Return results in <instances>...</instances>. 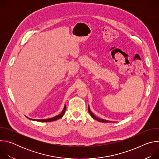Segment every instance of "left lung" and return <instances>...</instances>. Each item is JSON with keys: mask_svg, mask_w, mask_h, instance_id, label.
<instances>
[{"mask_svg": "<svg viewBox=\"0 0 159 159\" xmlns=\"http://www.w3.org/2000/svg\"><path fill=\"white\" fill-rule=\"evenodd\" d=\"M88 111H89V112L90 113V116H91L94 119H95L96 120H97V121H99V122H102V123H110V122H111V121H107V120H103V119H101V118H99L96 117V116L93 114V113L91 112V111H90L89 106H88Z\"/></svg>", "mask_w": 159, "mask_h": 159, "instance_id": "obj_1", "label": "left lung"}]
</instances>
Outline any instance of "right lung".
Segmentation results:
<instances>
[{
  "label": "right lung",
  "instance_id": "1",
  "mask_svg": "<svg viewBox=\"0 0 159 159\" xmlns=\"http://www.w3.org/2000/svg\"><path fill=\"white\" fill-rule=\"evenodd\" d=\"M65 110H66V106L65 105L64 107H63V111H61V112L60 113V114H59L57 116H55V117H53V118H48V119H42V120H35V119H31V118H29L30 120H33V121H39V122H51V121H56L60 118H61L63 115L65 114Z\"/></svg>",
  "mask_w": 159,
  "mask_h": 159
}]
</instances>
